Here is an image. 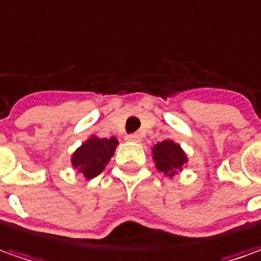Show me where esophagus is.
Wrapping results in <instances>:
<instances>
[{
  "instance_id": "esophagus-1",
  "label": "esophagus",
  "mask_w": 261,
  "mask_h": 261,
  "mask_svg": "<svg viewBox=\"0 0 261 261\" xmlns=\"http://www.w3.org/2000/svg\"><path fill=\"white\" fill-rule=\"evenodd\" d=\"M125 140H127V141H134V143H140V141H141V136H140V134H137V133H134V134L127 136V137H125Z\"/></svg>"
}]
</instances>
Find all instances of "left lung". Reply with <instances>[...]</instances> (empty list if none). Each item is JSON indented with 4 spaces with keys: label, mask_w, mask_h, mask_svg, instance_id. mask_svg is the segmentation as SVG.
I'll return each instance as SVG.
<instances>
[{
    "label": "left lung",
    "mask_w": 261,
    "mask_h": 261,
    "mask_svg": "<svg viewBox=\"0 0 261 261\" xmlns=\"http://www.w3.org/2000/svg\"><path fill=\"white\" fill-rule=\"evenodd\" d=\"M151 154L157 170L164 173V175H168L170 178L181 171L189 161L187 154L184 153L180 144L174 143L173 140H164L161 143H157L151 148Z\"/></svg>",
    "instance_id": "1"
}]
</instances>
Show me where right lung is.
<instances>
[{
	"instance_id": "add662e5",
	"label": "right lung",
	"mask_w": 261,
	"mask_h": 261,
	"mask_svg": "<svg viewBox=\"0 0 261 261\" xmlns=\"http://www.w3.org/2000/svg\"><path fill=\"white\" fill-rule=\"evenodd\" d=\"M117 145L118 141L116 137L100 138L91 136L72 154V168L79 170V173L84 175L87 180L97 177L114 155Z\"/></svg>"
}]
</instances>
